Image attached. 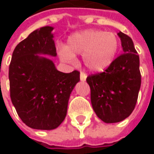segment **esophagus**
<instances>
[{
  "instance_id": "obj_1",
  "label": "esophagus",
  "mask_w": 154,
  "mask_h": 154,
  "mask_svg": "<svg viewBox=\"0 0 154 154\" xmlns=\"http://www.w3.org/2000/svg\"><path fill=\"white\" fill-rule=\"evenodd\" d=\"M80 78L81 81H85L86 79V74L84 73V72H80Z\"/></svg>"
}]
</instances>
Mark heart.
Segmentation results:
<instances>
[{
	"mask_svg": "<svg viewBox=\"0 0 154 154\" xmlns=\"http://www.w3.org/2000/svg\"><path fill=\"white\" fill-rule=\"evenodd\" d=\"M120 41L113 32L86 30L74 33L68 39L67 48H62L63 61L73 62L74 54L83 55V61L92 71L101 72L113 63L119 51Z\"/></svg>",
	"mask_w": 154,
	"mask_h": 154,
	"instance_id": "b5f03b06",
	"label": "heart"
}]
</instances>
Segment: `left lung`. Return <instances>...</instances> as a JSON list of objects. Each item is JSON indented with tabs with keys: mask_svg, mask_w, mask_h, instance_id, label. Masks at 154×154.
<instances>
[{
	"mask_svg": "<svg viewBox=\"0 0 154 154\" xmlns=\"http://www.w3.org/2000/svg\"><path fill=\"white\" fill-rule=\"evenodd\" d=\"M123 54L116 57L104 72L87 76L92 108L107 123L118 122L132 113L137 102L141 75L140 58L132 39L118 33Z\"/></svg>",
	"mask_w": 154,
	"mask_h": 154,
	"instance_id": "left-lung-1",
	"label": "left lung"
}]
</instances>
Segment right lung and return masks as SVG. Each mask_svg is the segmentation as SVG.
Wrapping results in <instances>:
<instances>
[{"instance_id":"1","label":"right lung","mask_w":154,"mask_h":154,"mask_svg":"<svg viewBox=\"0 0 154 154\" xmlns=\"http://www.w3.org/2000/svg\"><path fill=\"white\" fill-rule=\"evenodd\" d=\"M53 27L31 33L15 47L9 65L10 97L19 116L28 127L51 130L64 121L68 99L80 81V72L65 74L38 54L56 56Z\"/></svg>"}]
</instances>
